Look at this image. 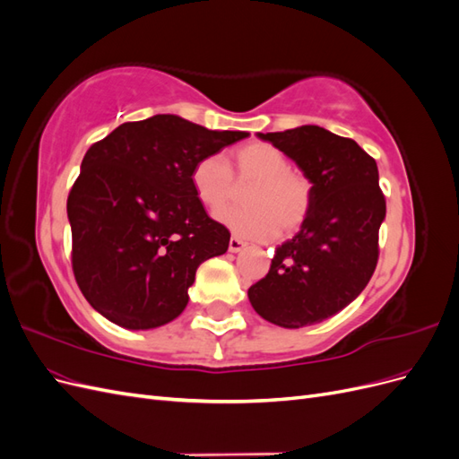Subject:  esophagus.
<instances>
[{"instance_id": "34e87169", "label": "esophagus", "mask_w": 459, "mask_h": 459, "mask_svg": "<svg viewBox=\"0 0 459 459\" xmlns=\"http://www.w3.org/2000/svg\"><path fill=\"white\" fill-rule=\"evenodd\" d=\"M243 248H247V243L239 238H231L230 239V253H239L243 251Z\"/></svg>"}]
</instances>
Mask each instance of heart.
Instances as JSON below:
<instances>
[{
	"label": "heart",
	"instance_id": "1",
	"mask_svg": "<svg viewBox=\"0 0 459 459\" xmlns=\"http://www.w3.org/2000/svg\"><path fill=\"white\" fill-rule=\"evenodd\" d=\"M238 182L235 183L234 179ZM247 187L248 206L228 208L218 220L245 239H270L293 235L307 224L314 211V184L290 170L283 151L270 143H248L233 152L231 170L220 155H204L191 169V187L208 211H220Z\"/></svg>",
	"mask_w": 459,
	"mask_h": 459
}]
</instances>
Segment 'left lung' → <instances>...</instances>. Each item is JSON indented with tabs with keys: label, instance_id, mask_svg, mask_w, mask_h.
Returning a JSON list of instances; mask_svg holds the SVG:
<instances>
[{
	"label": "left lung",
	"instance_id": "8db88e82",
	"mask_svg": "<svg viewBox=\"0 0 459 459\" xmlns=\"http://www.w3.org/2000/svg\"><path fill=\"white\" fill-rule=\"evenodd\" d=\"M258 137L293 159L314 184V211L293 239L275 248L248 300L275 325L319 324L349 307L377 266L386 212L377 162L351 137L319 126Z\"/></svg>",
	"mask_w": 459,
	"mask_h": 459
}]
</instances>
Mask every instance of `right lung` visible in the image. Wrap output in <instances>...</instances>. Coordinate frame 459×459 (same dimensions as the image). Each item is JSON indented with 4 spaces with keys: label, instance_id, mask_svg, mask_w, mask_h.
Instances as JSON below:
<instances>
[{
    "label": "right lung",
    "instance_id": "add662e5",
    "mask_svg": "<svg viewBox=\"0 0 459 459\" xmlns=\"http://www.w3.org/2000/svg\"><path fill=\"white\" fill-rule=\"evenodd\" d=\"M247 135L155 115L120 124L88 149L66 214L76 283L97 312L126 329L184 312L197 268L230 245L228 228L193 191L191 169Z\"/></svg>",
    "mask_w": 459,
    "mask_h": 459
}]
</instances>
